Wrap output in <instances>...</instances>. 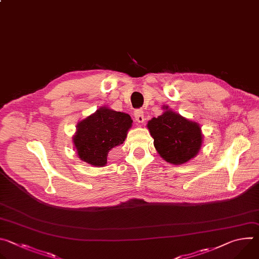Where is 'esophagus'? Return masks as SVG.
<instances>
[{
  "label": "esophagus",
  "mask_w": 259,
  "mask_h": 259,
  "mask_svg": "<svg viewBox=\"0 0 259 259\" xmlns=\"http://www.w3.org/2000/svg\"><path fill=\"white\" fill-rule=\"evenodd\" d=\"M134 117H135V121L138 123H143L145 120L144 112L142 109H136L134 112Z\"/></svg>",
  "instance_id": "1"
}]
</instances>
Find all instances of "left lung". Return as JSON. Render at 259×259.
I'll return each instance as SVG.
<instances>
[{
	"label": "left lung",
	"mask_w": 259,
	"mask_h": 259,
	"mask_svg": "<svg viewBox=\"0 0 259 259\" xmlns=\"http://www.w3.org/2000/svg\"><path fill=\"white\" fill-rule=\"evenodd\" d=\"M165 112L147 123L159 155L168 163L180 165L199 153L203 135L198 123L181 117L165 106Z\"/></svg>",
	"instance_id": "8db88e82"
}]
</instances>
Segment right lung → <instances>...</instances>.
Segmentation results:
<instances>
[{
  "instance_id": "1",
  "label": "right lung",
  "mask_w": 259,
  "mask_h": 259,
  "mask_svg": "<svg viewBox=\"0 0 259 259\" xmlns=\"http://www.w3.org/2000/svg\"><path fill=\"white\" fill-rule=\"evenodd\" d=\"M132 122L128 114L98 108L78 124L72 137L79 158L95 167L105 166L109 151L125 141Z\"/></svg>"
}]
</instances>
